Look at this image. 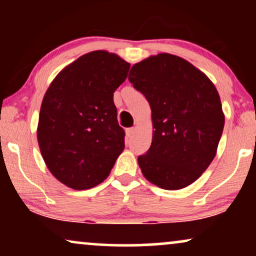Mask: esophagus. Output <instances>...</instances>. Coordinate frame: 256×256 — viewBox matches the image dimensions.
I'll use <instances>...</instances> for the list:
<instances>
[{"mask_svg": "<svg viewBox=\"0 0 256 256\" xmlns=\"http://www.w3.org/2000/svg\"><path fill=\"white\" fill-rule=\"evenodd\" d=\"M135 134V129L134 128H128V129H126V135H127V138H130L132 135Z\"/></svg>", "mask_w": 256, "mask_h": 256, "instance_id": "34e87169", "label": "esophagus"}]
</instances>
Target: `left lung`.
I'll return each instance as SVG.
<instances>
[{
	"mask_svg": "<svg viewBox=\"0 0 256 256\" xmlns=\"http://www.w3.org/2000/svg\"><path fill=\"white\" fill-rule=\"evenodd\" d=\"M152 108V142L138 157L143 176L166 190L183 188L214 158L225 116L218 90L194 65L160 54L132 66L128 76Z\"/></svg>",
	"mask_w": 256,
	"mask_h": 256,
	"instance_id": "1",
	"label": "left lung"
}]
</instances>
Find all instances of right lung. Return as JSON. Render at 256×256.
I'll list each match as a JSON object with an SVG mask.
<instances>
[{
    "instance_id": "1",
    "label": "right lung",
    "mask_w": 256,
    "mask_h": 256,
    "mask_svg": "<svg viewBox=\"0 0 256 256\" xmlns=\"http://www.w3.org/2000/svg\"><path fill=\"white\" fill-rule=\"evenodd\" d=\"M129 68L114 54L90 52L66 66L45 93L38 144L48 170L68 188L100 184L124 149L113 93Z\"/></svg>"
}]
</instances>
